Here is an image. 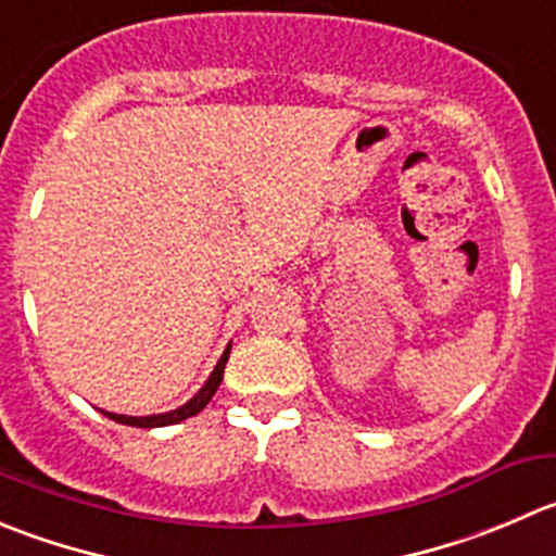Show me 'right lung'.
I'll use <instances>...</instances> for the list:
<instances>
[{
	"mask_svg": "<svg viewBox=\"0 0 556 556\" xmlns=\"http://www.w3.org/2000/svg\"><path fill=\"white\" fill-rule=\"evenodd\" d=\"M228 358H230V344L225 348V353L219 355L217 366H214V371L208 375V380L201 386V391H198L190 402L181 404V407L168 409V413H157V415H118V413H108V409H100V413L105 415V418H111V421L124 424V427H138V429H157V427H170V424L187 421V418L198 415L208 402H212V396L217 393L219 382H223L225 364H228Z\"/></svg>",
	"mask_w": 556,
	"mask_h": 556,
	"instance_id": "right-lung-1",
	"label": "right lung"
}]
</instances>
